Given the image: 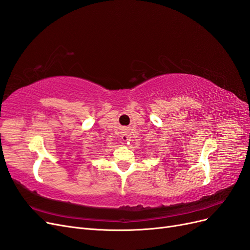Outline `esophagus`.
I'll return each instance as SVG.
<instances>
[{
  "label": "esophagus",
  "instance_id": "34e87169",
  "mask_svg": "<svg viewBox=\"0 0 250 250\" xmlns=\"http://www.w3.org/2000/svg\"><path fill=\"white\" fill-rule=\"evenodd\" d=\"M129 137H130V135H129V128L128 127H122V134H121L122 141L127 142V141H129Z\"/></svg>",
  "mask_w": 250,
  "mask_h": 250
}]
</instances>
